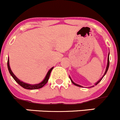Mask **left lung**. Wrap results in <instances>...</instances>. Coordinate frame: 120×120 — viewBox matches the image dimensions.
I'll return each mask as SVG.
<instances>
[{
    "label": "left lung",
    "instance_id": "obj_1",
    "mask_svg": "<svg viewBox=\"0 0 120 120\" xmlns=\"http://www.w3.org/2000/svg\"><path fill=\"white\" fill-rule=\"evenodd\" d=\"M109 54H110V53H109V55H108V58H107V64L106 69H105V73H104V75H103V77H102L101 78V79H100V80H98V81H97V82H96V83L94 84V86H91V87H94V86H96V85H97V84H98V83H99V82H100V81H101V80L102 79H103V78L104 77V75H105V74H106V73H107V71H108V69H109V64H110V61H109ZM69 77H70V80H71V82H72V83H73V84H74V85H75V86H78V87H82V86H80V85H79V84H77L75 83V82H74V81H73V80H72V79H71V77H70L69 76Z\"/></svg>",
    "mask_w": 120,
    "mask_h": 120
}]
</instances>
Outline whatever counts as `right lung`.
Returning a JSON list of instances; mask_svg holds the SVG:
<instances>
[{
  "label": "right lung",
  "mask_w": 120,
  "mask_h": 120,
  "mask_svg": "<svg viewBox=\"0 0 120 120\" xmlns=\"http://www.w3.org/2000/svg\"><path fill=\"white\" fill-rule=\"evenodd\" d=\"M8 70H9V73H10V75L12 76V77L13 78L14 80H15V81H16V82H17V83L20 85V86H22V87H23L24 88H26V89L36 90V89H39V88H41V87H43V86H45L46 83H47V82L48 81V80H49V77H50V75L51 71H52V70H53V68H54V67H52V68H51L49 70V71L47 72V74L46 75V77H45V79H44V80H43L41 82H40V83H39V84H30L26 83V82H23V81L20 80L18 78H17V77H16V75L13 74V73L12 71H11V68H10V65H9V58H8Z\"/></svg>",
  "instance_id": "1"
}]
</instances>
